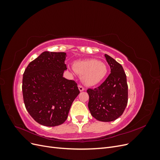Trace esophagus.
Wrapping results in <instances>:
<instances>
[{"instance_id":"esophagus-1","label":"esophagus","mask_w":160,"mask_h":160,"mask_svg":"<svg viewBox=\"0 0 160 160\" xmlns=\"http://www.w3.org/2000/svg\"><path fill=\"white\" fill-rule=\"evenodd\" d=\"M78 88H79V90L80 91H84V88L82 85H78Z\"/></svg>"}]
</instances>
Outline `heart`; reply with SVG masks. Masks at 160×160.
Wrapping results in <instances>:
<instances>
[{
	"label": "heart",
	"mask_w": 160,
	"mask_h": 160,
	"mask_svg": "<svg viewBox=\"0 0 160 160\" xmlns=\"http://www.w3.org/2000/svg\"><path fill=\"white\" fill-rule=\"evenodd\" d=\"M72 68L88 86H95L102 81L108 74V67L103 62L94 59L77 61Z\"/></svg>",
	"instance_id": "b5f03b06"
}]
</instances>
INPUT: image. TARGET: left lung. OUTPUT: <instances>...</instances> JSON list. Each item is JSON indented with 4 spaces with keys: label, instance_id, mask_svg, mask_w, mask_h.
Returning a JSON list of instances; mask_svg holds the SVG:
<instances>
[{
    "label": "left lung",
    "instance_id": "8db88e82",
    "mask_svg": "<svg viewBox=\"0 0 160 160\" xmlns=\"http://www.w3.org/2000/svg\"><path fill=\"white\" fill-rule=\"evenodd\" d=\"M111 73L98 88L88 89V108L91 115L100 122H112L119 118L126 108L128 86L123 67L108 55H105Z\"/></svg>",
    "mask_w": 160,
    "mask_h": 160
}]
</instances>
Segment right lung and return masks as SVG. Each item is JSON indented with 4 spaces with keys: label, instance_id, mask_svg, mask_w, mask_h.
<instances>
[{
    "label": "right lung",
    "instance_id": "add662e5",
    "mask_svg": "<svg viewBox=\"0 0 160 160\" xmlns=\"http://www.w3.org/2000/svg\"><path fill=\"white\" fill-rule=\"evenodd\" d=\"M66 57L64 52L45 51L24 72L22 91L25 108L35 121L45 126L63 123L80 93L75 81L62 77L67 69Z\"/></svg>",
    "mask_w": 160,
    "mask_h": 160
}]
</instances>
